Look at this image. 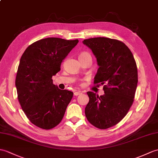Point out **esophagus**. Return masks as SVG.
I'll list each match as a JSON object with an SVG mask.
<instances>
[{
    "label": "esophagus",
    "mask_w": 158,
    "mask_h": 158,
    "mask_svg": "<svg viewBox=\"0 0 158 158\" xmlns=\"http://www.w3.org/2000/svg\"><path fill=\"white\" fill-rule=\"evenodd\" d=\"M80 94H81V91H75V92L74 93V96H79V95H80Z\"/></svg>",
    "instance_id": "1"
}]
</instances>
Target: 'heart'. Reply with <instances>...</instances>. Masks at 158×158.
Here are the masks:
<instances>
[{"label": "heart", "instance_id": "heart-1", "mask_svg": "<svg viewBox=\"0 0 158 158\" xmlns=\"http://www.w3.org/2000/svg\"><path fill=\"white\" fill-rule=\"evenodd\" d=\"M80 56H90V55L88 54L87 52H83L82 54H81Z\"/></svg>", "mask_w": 158, "mask_h": 158}]
</instances>
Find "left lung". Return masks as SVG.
Instances as JSON below:
<instances>
[{
	"label": "left lung",
	"mask_w": 158,
	"mask_h": 158,
	"mask_svg": "<svg viewBox=\"0 0 158 158\" xmlns=\"http://www.w3.org/2000/svg\"><path fill=\"white\" fill-rule=\"evenodd\" d=\"M83 43L97 58L99 69L94 83L104 85V91L100 96L87 91L85 116L94 127L106 129L118 124L133 103L138 83L136 62L129 48L118 40L100 37Z\"/></svg>",
	"instance_id": "left-lung-1"
}]
</instances>
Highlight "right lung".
Returning <instances> with one entry per match:
<instances>
[{
    "mask_svg": "<svg viewBox=\"0 0 158 158\" xmlns=\"http://www.w3.org/2000/svg\"><path fill=\"white\" fill-rule=\"evenodd\" d=\"M78 42L42 39L29 45L21 56L15 79L17 98L29 121L41 129L57 126L73 98L72 91L54 85L52 77L60 71L62 60Z\"/></svg>",
    "mask_w": 158,
    "mask_h": 158,
    "instance_id": "1",
    "label": "right lung"
}]
</instances>
